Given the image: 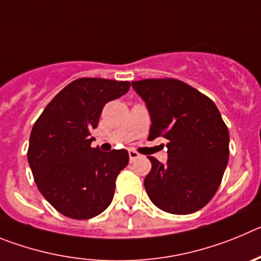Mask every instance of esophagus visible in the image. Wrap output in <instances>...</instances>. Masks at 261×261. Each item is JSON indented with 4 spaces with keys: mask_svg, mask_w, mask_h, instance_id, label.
I'll list each match as a JSON object with an SVG mask.
<instances>
[{
    "mask_svg": "<svg viewBox=\"0 0 261 261\" xmlns=\"http://www.w3.org/2000/svg\"><path fill=\"white\" fill-rule=\"evenodd\" d=\"M128 156H130V161H135L136 159H139L140 154L136 151H134V149H130V151H128Z\"/></svg>",
    "mask_w": 261,
    "mask_h": 261,
    "instance_id": "obj_1",
    "label": "esophagus"
}]
</instances>
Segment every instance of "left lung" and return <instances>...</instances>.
Returning <instances> with one entry per match:
<instances>
[{"label": "left lung", "mask_w": 261, "mask_h": 261, "mask_svg": "<svg viewBox=\"0 0 261 261\" xmlns=\"http://www.w3.org/2000/svg\"><path fill=\"white\" fill-rule=\"evenodd\" d=\"M151 116L148 140H168V161L148 157L144 187L168 213L190 215L210 203L229 160V130L210 97L177 79L131 82Z\"/></svg>", "instance_id": "1"}]
</instances>
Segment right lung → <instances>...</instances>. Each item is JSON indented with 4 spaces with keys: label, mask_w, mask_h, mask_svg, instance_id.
I'll list each match as a JSON object with an SVG mask.
<instances>
[{
    "label": "right lung",
    "mask_w": 261,
    "mask_h": 261,
    "mask_svg": "<svg viewBox=\"0 0 261 261\" xmlns=\"http://www.w3.org/2000/svg\"><path fill=\"white\" fill-rule=\"evenodd\" d=\"M128 90V82L76 79L35 122L28 164L39 191L63 216L88 220L113 200L117 175L128 164V153L92 148L91 130L97 127L105 104Z\"/></svg>",
    "instance_id": "1"
}]
</instances>
